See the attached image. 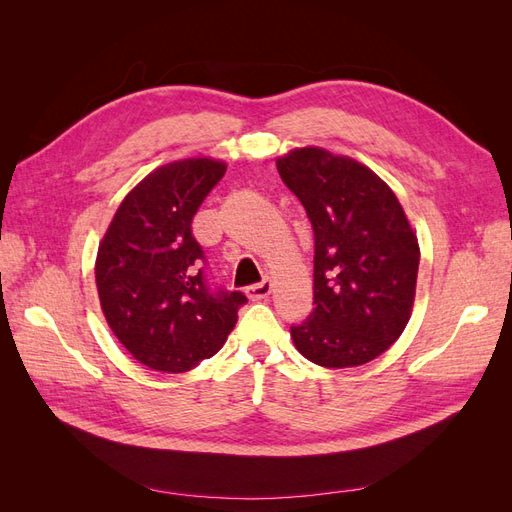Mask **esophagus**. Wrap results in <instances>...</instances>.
Returning a JSON list of instances; mask_svg holds the SVG:
<instances>
[{"label": "esophagus", "mask_w": 512, "mask_h": 512, "mask_svg": "<svg viewBox=\"0 0 512 512\" xmlns=\"http://www.w3.org/2000/svg\"><path fill=\"white\" fill-rule=\"evenodd\" d=\"M271 288H273L271 280H262L260 284H254V286H250V288H245V294H247V299L260 301V299L269 297V294H271Z\"/></svg>", "instance_id": "1"}]
</instances>
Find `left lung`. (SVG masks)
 Listing matches in <instances>:
<instances>
[{
	"label": "left lung",
	"mask_w": 512,
	"mask_h": 512,
	"mask_svg": "<svg viewBox=\"0 0 512 512\" xmlns=\"http://www.w3.org/2000/svg\"><path fill=\"white\" fill-rule=\"evenodd\" d=\"M314 228V312L290 337L307 361L359 367L389 350L412 316L416 230L369 166L322 147L275 160Z\"/></svg>",
	"instance_id": "obj_1"
}]
</instances>
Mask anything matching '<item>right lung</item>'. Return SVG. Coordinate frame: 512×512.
I'll return each mask as SVG.
<instances>
[{
	"label": "right lung",
	"mask_w": 512,
	"mask_h": 512,
	"mask_svg": "<svg viewBox=\"0 0 512 512\" xmlns=\"http://www.w3.org/2000/svg\"><path fill=\"white\" fill-rule=\"evenodd\" d=\"M226 162L158 166L121 200L98 245L96 286L108 327L138 363L183 374L209 359L237 324L241 292L211 294L192 218Z\"/></svg>",
	"instance_id": "obj_1"
}]
</instances>
